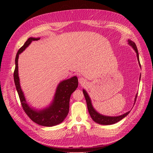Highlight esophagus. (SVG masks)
I'll return each mask as SVG.
<instances>
[{"label":"esophagus","instance_id":"obj_1","mask_svg":"<svg viewBox=\"0 0 153 153\" xmlns=\"http://www.w3.org/2000/svg\"><path fill=\"white\" fill-rule=\"evenodd\" d=\"M78 82H79L80 84H85V82H86V80L84 78L80 77L79 78H78Z\"/></svg>","mask_w":153,"mask_h":153}]
</instances>
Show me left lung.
Listing matches in <instances>:
<instances>
[{"mask_svg": "<svg viewBox=\"0 0 153 153\" xmlns=\"http://www.w3.org/2000/svg\"><path fill=\"white\" fill-rule=\"evenodd\" d=\"M128 44L130 45L131 47L133 48V50L135 51V52L137 53V57L138 64H139V66L141 68L140 61H139V56H138V50H137V46H136L135 43L133 42V41L130 39H128ZM140 77H141V75H140L139 80H140ZM83 93H84V95L85 96V100H86V103H87V108H88V111H89V113L91 115V118L92 119V120H93V121L96 123L103 124V125L113 124H115V123H116L121 121V119H123V118H124L125 117L127 116L128 114L130 112V111H128V112L125 113L124 114H122L121 115H119V116H107V115H104L101 114L99 112H97V111L93 107L90 97H89V94H88L87 91L85 89H83ZM137 94L135 96V102H134V105H135V103L136 99H137Z\"/></svg>", "mask_w": 153, "mask_h": 153, "instance_id": "obj_1", "label": "left lung"}]
</instances>
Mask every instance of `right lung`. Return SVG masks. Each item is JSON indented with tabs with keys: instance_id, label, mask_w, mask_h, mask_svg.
<instances>
[{
	"instance_id": "right-lung-1",
	"label": "right lung",
	"mask_w": 153,
	"mask_h": 153,
	"mask_svg": "<svg viewBox=\"0 0 153 153\" xmlns=\"http://www.w3.org/2000/svg\"><path fill=\"white\" fill-rule=\"evenodd\" d=\"M40 38L30 37L18 51L15 58V69L14 71V80L16 91L25 112L32 121L43 126L51 127L61 123L68 114L69 100L71 94L78 87V78L74 76L61 81L58 84L52 102L43 109H37L27 102L24 92L22 90L19 75H18V57L19 55L29 47L33 41H38Z\"/></svg>"
}]
</instances>
